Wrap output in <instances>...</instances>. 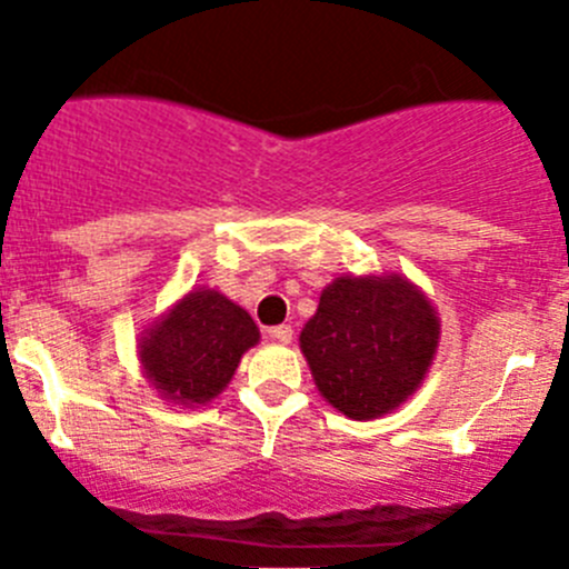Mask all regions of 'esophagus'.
I'll return each instance as SVG.
<instances>
[{"mask_svg":"<svg viewBox=\"0 0 569 569\" xmlns=\"http://www.w3.org/2000/svg\"><path fill=\"white\" fill-rule=\"evenodd\" d=\"M269 337H272L274 342H280V345H289L291 342V328L289 326H278V328H272V331H269Z\"/></svg>","mask_w":569,"mask_h":569,"instance_id":"34e87169","label":"esophagus"}]
</instances>
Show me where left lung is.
<instances>
[{"instance_id":"left-lung-1","label":"left lung","mask_w":569,"mask_h":569,"mask_svg":"<svg viewBox=\"0 0 569 569\" xmlns=\"http://www.w3.org/2000/svg\"><path fill=\"white\" fill-rule=\"evenodd\" d=\"M440 317L421 286L398 272L339 274L300 331L317 390L353 421L390 416L423 385Z\"/></svg>"}]
</instances>
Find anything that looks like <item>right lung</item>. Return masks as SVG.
Here are the masks:
<instances>
[{"instance_id":"obj_1","label":"right lung","mask_w":569,"mask_h":569,"mask_svg":"<svg viewBox=\"0 0 569 569\" xmlns=\"http://www.w3.org/2000/svg\"><path fill=\"white\" fill-rule=\"evenodd\" d=\"M258 342V326L238 302L219 289L196 286L142 328L137 359L162 401L196 410L227 390L241 357Z\"/></svg>"}]
</instances>
